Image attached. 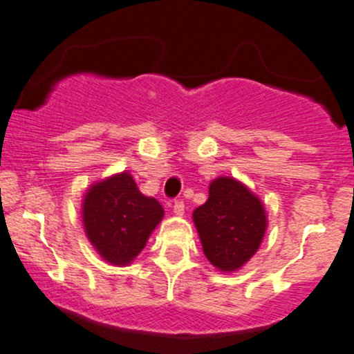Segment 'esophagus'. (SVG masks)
<instances>
[{
    "instance_id": "34e87169",
    "label": "esophagus",
    "mask_w": 354,
    "mask_h": 354,
    "mask_svg": "<svg viewBox=\"0 0 354 354\" xmlns=\"http://www.w3.org/2000/svg\"><path fill=\"white\" fill-rule=\"evenodd\" d=\"M173 210H174V214H176V216H183V214H185V202H183V200H176V202H174V205H173Z\"/></svg>"
}]
</instances>
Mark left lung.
Returning <instances> with one entry per match:
<instances>
[{
  "instance_id": "8db88e82",
  "label": "left lung",
  "mask_w": 354,
  "mask_h": 354,
  "mask_svg": "<svg viewBox=\"0 0 354 354\" xmlns=\"http://www.w3.org/2000/svg\"><path fill=\"white\" fill-rule=\"evenodd\" d=\"M203 253L219 270H236L259 250L267 227L262 202L233 178H217L194 210Z\"/></svg>"
}]
</instances>
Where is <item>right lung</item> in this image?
<instances>
[{"label": "right lung", "mask_w": 354, "mask_h": 354, "mask_svg": "<svg viewBox=\"0 0 354 354\" xmlns=\"http://www.w3.org/2000/svg\"><path fill=\"white\" fill-rule=\"evenodd\" d=\"M84 226L91 243L114 266H127L142 252L164 210L145 197L128 173L94 185L84 200Z\"/></svg>", "instance_id": "add662e5"}]
</instances>
